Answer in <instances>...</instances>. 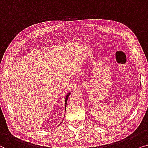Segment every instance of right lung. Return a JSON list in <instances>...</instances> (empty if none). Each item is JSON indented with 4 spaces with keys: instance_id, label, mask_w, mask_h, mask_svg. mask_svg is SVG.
<instances>
[{
    "instance_id": "add662e5",
    "label": "right lung",
    "mask_w": 148,
    "mask_h": 148,
    "mask_svg": "<svg viewBox=\"0 0 148 148\" xmlns=\"http://www.w3.org/2000/svg\"><path fill=\"white\" fill-rule=\"evenodd\" d=\"M70 93H71L70 92H68V94L66 95V98H65V110H66V103H67V101H68V98L69 96H70ZM61 123H60V124H61Z\"/></svg>"
}]
</instances>
